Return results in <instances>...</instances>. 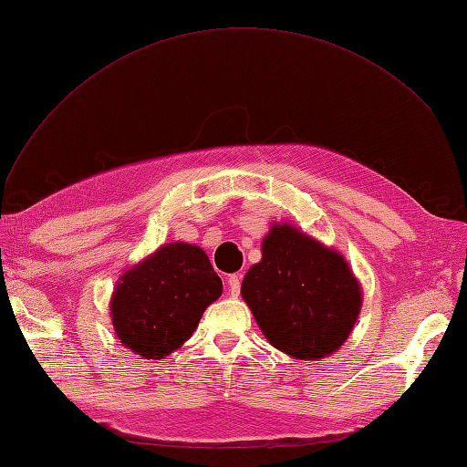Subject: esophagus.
Listing matches in <instances>:
<instances>
[{
  "mask_svg": "<svg viewBox=\"0 0 467 467\" xmlns=\"http://www.w3.org/2000/svg\"><path fill=\"white\" fill-rule=\"evenodd\" d=\"M228 288H230L232 296H239V290H242V275H230Z\"/></svg>",
  "mask_w": 467,
  "mask_h": 467,
  "instance_id": "1",
  "label": "esophagus"
}]
</instances>
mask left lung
<instances>
[{
	"instance_id": "1",
	"label": "left lung",
	"mask_w": 467,
	"mask_h": 467,
	"mask_svg": "<svg viewBox=\"0 0 467 467\" xmlns=\"http://www.w3.org/2000/svg\"><path fill=\"white\" fill-rule=\"evenodd\" d=\"M242 296L268 343L286 355L316 360L333 355L355 327L362 290L341 253L288 223L263 239Z\"/></svg>"
}]
</instances>
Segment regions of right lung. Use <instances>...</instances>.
<instances>
[{"mask_svg":"<svg viewBox=\"0 0 467 467\" xmlns=\"http://www.w3.org/2000/svg\"><path fill=\"white\" fill-rule=\"evenodd\" d=\"M220 296L222 280L206 253L169 244L120 276L110 298L112 327L124 347L160 360L191 338Z\"/></svg>","mask_w":467,"mask_h":467,"instance_id":"right-lung-1","label":"right lung"}]
</instances>
